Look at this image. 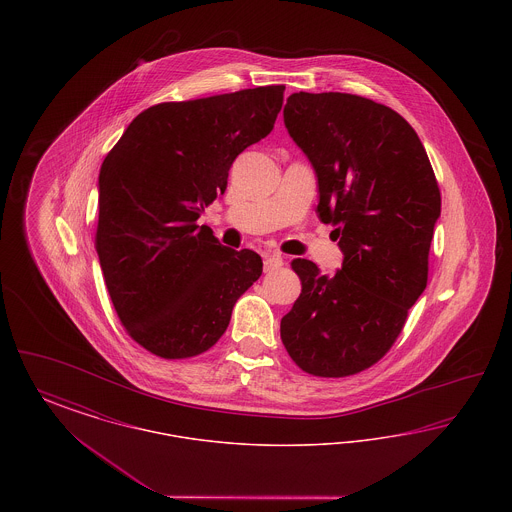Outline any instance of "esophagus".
<instances>
[{
  "label": "esophagus",
  "instance_id": "esophagus-1",
  "mask_svg": "<svg viewBox=\"0 0 512 512\" xmlns=\"http://www.w3.org/2000/svg\"><path fill=\"white\" fill-rule=\"evenodd\" d=\"M282 265H284L282 255H278V253H267L265 255V272H274V270L282 268Z\"/></svg>",
  "mask_w": 512,
  "mask_h": 512
}]
</instances>
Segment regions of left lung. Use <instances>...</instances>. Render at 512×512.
Returning <instances> with one entry per match:
<instances>
[{
	"mask_svg": "<svg viewBox=\"0 0 512 512\" xmlns=\"http://www.w3.org/2000/svg\"><path fill=\"white\" fill-rule=\"evenodd\" d=\"M284 122L317 171L318 217L334 226L343 265L328 278L293 261L301 295L280 338L301 370L353 376L390 351L426 288L438 180L413 126L372 99L299 92Z\"/></svg>",
	"mask_w": 512,
	"mask_h": 512,
	"instance_id": "1",
	"label": "left lung"
}]
</instances>
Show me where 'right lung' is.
<instances>
[{
	"label": "right lung",
	"instance_id": "1",
	"mask_svg": "<svg viewBox=\"0 0 512 512\" xmlns=\"http://www.w3.org/2000/svg\"><path fill=\"white\" fill-rule=\"evenodd\" d=\"M286 86L165 101L142 111L99 171L96 249L126 334L161 359H190L226 332L263 272L251 249L219 244L203 209L245 147L270 134Z\"/></svg>",
	"mask_w": 512,
	"mask_h": 512
}]
</instances>
